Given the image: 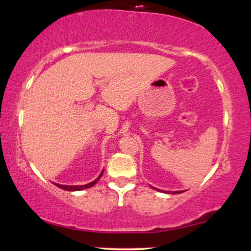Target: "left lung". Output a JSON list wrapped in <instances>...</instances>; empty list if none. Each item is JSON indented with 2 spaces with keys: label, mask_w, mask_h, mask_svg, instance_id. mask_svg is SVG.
I'll list each match as a JSON object with an SVG mask.
<instances>
[{
  "label": "left lung",
  "mask_w": 251,
  "mask_h": 251,
  "mask_svg": "<svg viewBox=\"0 0 251 251\" xmlns=\"http://www.w3.org/2000/svg\"><path fill=\"white\" fill-rule=\"evenodd\" d=\"M155 190H158V189H155ZM158 191H160V190H158ZM181 192H183V191H174V192H171V194L175 195V194H181ZM165 194H170V191H165Z\"/></svg>",
  "instance_id": "8db88e82"
}]
</instances>
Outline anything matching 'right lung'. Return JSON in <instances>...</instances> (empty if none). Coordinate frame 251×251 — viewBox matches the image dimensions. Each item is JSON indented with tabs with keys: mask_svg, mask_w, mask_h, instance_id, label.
<instances>
[{
	"mask_svg": "<svg viewBox=\"0 0 251 251\" xmlns=\"http://www.w3.org/2000/svg\"><path fill=\"white\" fill-rule=\"evenodd\" d=\"M103 174V171L101 172V174L99 175V177L97 178L96 180L91 181V183L86 184V185H61V184H55V185L57 186V188L60 189H63V190H67V191H80V190H83V189H88V188H92V186L94 185V184H97V181L101 178V176Z\"/></svg>",
	"mask_w": 251,
	"mask_h": 251,
	"instance_id": "add662e5",
	"label": "right lung"
}]
</instances>
